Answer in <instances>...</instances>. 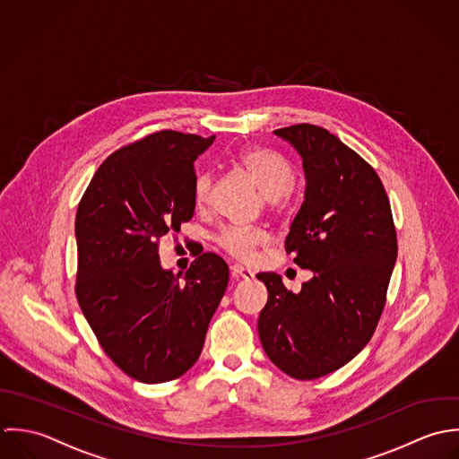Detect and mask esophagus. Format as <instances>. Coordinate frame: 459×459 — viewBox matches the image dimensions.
Masks as SVG:
<instances>
[{"instance_id": "34e87169", "label": "esophagus", "mask_w": 459, "mask_h": 459, "mask_svg": "<svg viewBox=\"0 0 459 459\" xmlns=\"http://www.w3.org/2000/svg\"><path fill=\"white\" fill-rule=\"evenodd\" d=\"M230 273H232V276H236V278H243V280H250V278H254V273H252L250 270H247V268H243V266H239V264L230 266Z\"/></svg>"}]
</instances>
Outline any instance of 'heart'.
Segmentation results:
<instances>
[{
	"mask_svg": "<svg viewBox=\"0 0 459 459\" xmlns=\"http://www.w3.org/2000/svg\"><path fill=\"white\" fill-rule=\"evenodd\" d=\"M238 167L250 176V179L263 191V198L268 209L278 211L289 198L290 187L296 179L292 165L270 149L248 147L236 158ZM212 179L209 172H200L193 183V202L196 209H205L211 198ZM268 241V232L261 227H225L216 243L229 255L238 261H250L255 255L257 247Z\"/></svg>",
	"mask_w": 459,
	"mask_h": 459,
	"instance_id": "obj_1",
	"label": "heart"
}]
</instances>
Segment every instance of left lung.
<instances>
[{
	"label": "left lung",
	"instance_id": "1",
	"mask_svg": "<svg viewBox=\"0 0 459 459\" xmlns=\"http://www.w3.org/2000/svg\"><path fill=\"white\" fill-rule=\"evenodd\" d=\"M275 134L299 152L307 179L285 252L314 276L292 292L280 275L259 273L268 303L257 326L280 370L316 379L346 366L370 341L397 259V234L381 179L353 149L314 124Z\"/></svg>",
	"mask_w": 459,
	"mask_h": 459
}]
</instances>
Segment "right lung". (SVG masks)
<instances>
[{"label": "right lung", "instance_id": "add662e5", "mask_svg": "<svg viewBox=\"0 0 459 459\" xmlns=\"http://www.w3.org/2000/svg\"><path fill=\"white\" fill-rule=\"evenodd\" d=\"M165 129L97 169L76 212V298L113 364L142 383H165L198 360L227 283L216 254L174 275L160 241L195 212V160L212 143Z\"/></svg>", "mask_w": 459, "mask_h": 459}]
</instances>
